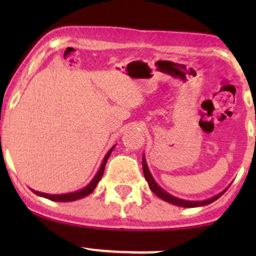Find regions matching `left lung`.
<instances>
[{
    "label": "left lung",
    "instance_id": "obj_1",
    "mask_svg": "<svg viewBox=\"0 0 256 256\" xmlns=\"http://www.w3.org/2000/svg\"><path fill=\"white\" fill-rule=\"evenodd\" d=\"M142 168H143V174H144L146 180V182H148V185H149L150 190H152L156 196H158L160 199H163V200L170 202V204L180 206V208H198V206L208 205V204H211V202H213L214 200H216V199H218V198L222 197V196L224 194V192L227 190V188H226L225 191L220 192L219 194H216V196H214V197H212V198H210V199H206V200H202V202L184 200V199H180V198L174 197V196L169 194H168V192L164 191L163 188H160L158 184L156 183L155 180H154L152 176V174H150V171L148 169V166H146L144 156L142 157Z\"/></svg>",
    "mask_w": 256,
    "mask_h": 256
}]
</instances>
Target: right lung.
I'll use <instances>...</instances> for the list:
<instances>
[{
  "label": "right lung",
  "mask_w": 256,
  "mask_h": 256,
  "mask_svg": "<svg viewBox=\"0 0 256 256\" xmlns=\"http://www.w3.org/2000/svg\"><path fill=\"white\" fill-rule=\"evenodd\" d=\"M114 146L113 148L110 149V152L106 154V156H104V158L102 160V163H101V166L99 171H98L96 176L92 180V182L85 186L82 190L79 191H76V192H71V194H43V192H38V191H34L31 188V191L34 192V194H36L37 196H40V197H44V198H48L50 199V200H54V202H73V200H76V199H80V198H84L86 197V196H88L90 194H92L94 191V188H96L98 183H99L101 177H102L104 174V166H106V163H107V160L110 155L113 152Z\"/></svg>",
  "instance_id": "1"
}]
</instances>
